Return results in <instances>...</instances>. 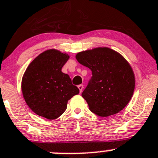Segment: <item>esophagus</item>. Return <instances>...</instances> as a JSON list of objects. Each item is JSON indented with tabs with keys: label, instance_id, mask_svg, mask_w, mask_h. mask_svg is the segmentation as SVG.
I'll list each match as a JSON object with an SVG mask.
<instances>
[{
	"label": "esophagus",
	"instance_id": "34e87169",
	"mask_svg": "<svg viewBox=\"0 0 158 158\" xmlns=\"http://www.w3.org/2000/svg\"><path fill=\"white\" fill-rule=\"evenodd\" d=\"M78 88H79V92H82V89H83V85H82V84H81V85H78Z\"/></svg>",
	"mask_w": 158,
	"mask_h": 158
}]
</instances>
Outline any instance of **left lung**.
Here are the masks:
<instances>
[{
	"mask_svg": "<svg viewBox=\"0 0 158 158\" xmlns=\"http://www.w3.org/2000/svg\"><path fill=\"white\" fill-rule=\"evenodd\" d=\"M76 58L92 70V79L82 93L90 111L101 117L122 111L135 86V73L125 57L109 47H96L78 52Z\"/></svg>",
	"mask_w": 158,
	"mask_h": 158,
	"instance_id": "obj_1",
	"label": "left lung"
}]
</instances>
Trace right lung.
Segmentation results:
<instances>
[{
	"label": "right lung",
	"instance_id": "right-lung-1",
	"mask_svg": "<svg viewBox=\"0 0 158 158\" xmlns=\"http://www.w3.org/2000/svg\"><path fill=\"white\" fill-rule=\"evenodd\" d=\"M69 59L66 52L50 49L38 55L27 68L21 90L27 105L35 114L52 120L60 117L68 101L79 93L62 68Z\"/></svg>",
	"mask_w": 158,
	"mask_h": 158
}]
</instances>
